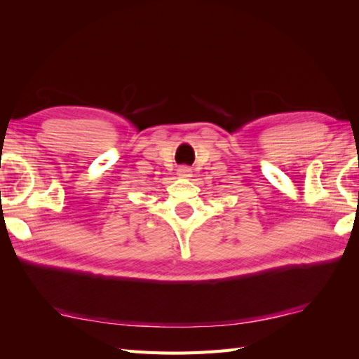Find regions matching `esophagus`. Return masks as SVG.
Returning a JSON list of instances; mask_svg holds the SVG:
<instances>
[{
	"mask_svg": "<svg viewBox=\"0 0 359 359\" xmlns=\"http://www.w3.org/2000/svg\"><path fill=\"white\" fill-rule=\"evenodd\" d=\"M177 175H179V177H191L193 170L189 166L184 165V166H180L179 170H177Z\"/></svg>",
	"mask_w": 359,
	"mask_h": 359,
	"instance_id": "34e87169",
	"label": "esophagus"
}]
</instances>
